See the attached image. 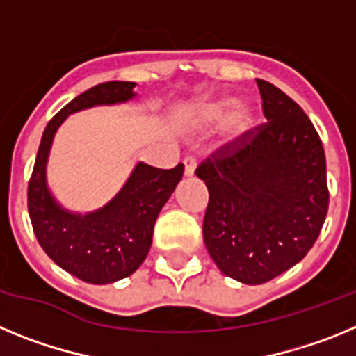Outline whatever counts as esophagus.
<instances>
[{
  "instance_id": "obj_1",
  "label": "esophagus",
  "mask_w": 356,
  "mask_h": 356,
  "mask_svg": "<svg viewBox=\"0 0 356 356\" xmlns=\"http://www.w3.org/2000/svg\"><path fill=\"white\" fill-rule=\"evenodd\" d=\"M184 168H185V176H193L194 171H196V159H194V156H185Z\"/></svg>"
}]
</instances>
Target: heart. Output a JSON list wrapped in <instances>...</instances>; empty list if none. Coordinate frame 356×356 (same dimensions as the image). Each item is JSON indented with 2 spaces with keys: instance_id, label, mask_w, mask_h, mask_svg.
<instances>
[{
  "instance_id": "obj_1",
  "label": "heart",
  "mask_w": 356,
  "mask_h": 356,
  "mask_svg": "<svg viewBox=\"0 0 356 356\" xmlns=\"http://www.w3.org/2000/svg\"><path fill=\"white\" fill-rule=\"evenodd\" d=\"M237 99L228 96L203 99L194 108V122L200 127H209L228 119V130L232 139H238L248 134L251 128V114L246 108H238Z\"/></svg>"
}]
</instances>
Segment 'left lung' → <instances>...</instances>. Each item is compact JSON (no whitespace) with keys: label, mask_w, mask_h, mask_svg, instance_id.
<instances>
[{"label":"left lung","mask_w":356,"mask_h":356,"mask_svg":"<svg viewBox=\"0 0 356 356\" xmlns=\"http://www.w3.org/2000/svg\"><path fill=\"white\" fill-rule=\"evenodd\" d=\"M267 122L197 165L209 188L203 238L216 266L266 284L305 259L328 212L323 143L294 99L257 80Z\"/></svg>","instance_id":"1"}]
</instances>
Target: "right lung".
Here are the masks:
<instances>
[{
    "label": "right lung",
    "mask_w": 356,
    "mask_h": 356,
    "mask_svg": "<svg viewBox=\"0 0 356 356\" xmlns=\"http://www.w3.org/2000/svg\"><path fill=\"white\" fill-rule=\"evenodd\" d=\"M134 87V81L94 85L53 115L28 184V212L37 241L56 266L87 284H114L139 269L149 253L156 217L184 176V163L172 169L137 163L114 200L85 216L62 209L49 193L46 163L65 118L90 106L128 102L135 96Z\"/></svg>",
    "instance_id": "1"
}]
</instances>
